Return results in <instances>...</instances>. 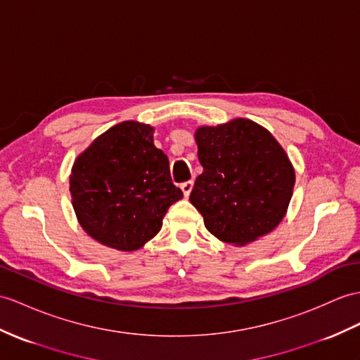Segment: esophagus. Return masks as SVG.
I'll list each match as a JSON object with an SVG mask.
<instances>
[{
  "label": "esophagus",
  "instance_id": "1",
  "mask_svg": "<svg viewBox=\"0 0 360 360\" xmlns=\"http://www.w3.org/2000/svg\"><path fill=\"white\" fill-rule=\"evenodd\" d=\"M192 186H194V181L192 180H189V181H185V183H181V191H183V195L185 197H189V194H191V191H192Z\"/></svg>",
  "mask_w": 360,
  "mask_h": 360
}]
</instances>
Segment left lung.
<instances>
[{
  "label": "left lung",
  "mask_w": 360,
  "mask_h": 360,
  "mask_svg": "<svg viewBox=\"0 0 360 360\" xmlns=\"http://www.w3.org/2000/svg\"><path fill=\"white\" fill-rule=\"evenodd\" d=\"M203 166L189 201L206 229L224 243L244 246L281 223L293 194L295 169L266 128L233 119L195 131Z\"/></svg>",
  "instance_id": "left-lung-1"
}]
</instances>
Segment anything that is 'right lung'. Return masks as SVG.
Returning a JSON list of instances; mask_svg holds the SVG:
<instances>
[{"label":"right lung","mask_w":360,"mask_h":360,"mask_svg":"<svg viewBox=\"0 0 360 360\" xmlns=\"http://www.w3.org/2000/svg\"><path fill=\"white\" fill-rule=\"evenodd\" d=\"M154 128L127 120L77 155L70 192L79 224L103 246L133 252L159 233L163 217L183 198Z\"/></svg>","instance_id":"add662e5"}]
</instances>
